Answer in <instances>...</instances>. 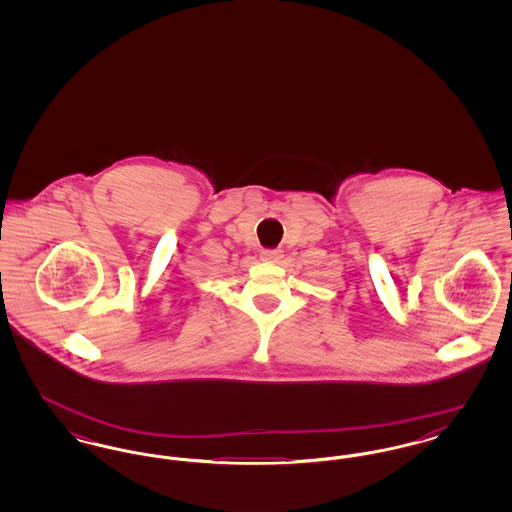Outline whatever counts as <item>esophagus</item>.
Returning a JSON list of instances; mask_svg holds the SVG:
<instances>
[{
	"instance_id": "34e87169",
	"label": "esophagus",
	"mask_w": 512,
	"mask_h": 512,
	"mask_svg": "<svg viewBox=\"0 0 512 512\" xmlns=\"http://www.w3.org/2000/svg\"><path fill=\"white\" fill-rule=\"evenodd\" d=\"M263 261H270V263H278L282 259V251L280 249H263L261 253Z\"/></svg>"
}]
</instances>
